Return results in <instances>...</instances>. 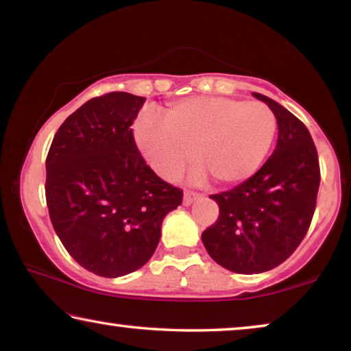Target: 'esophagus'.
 <instances>
[{
	"mask_svg": "<svg viewBox=\"0 0 351 351\" xmlns=\"http://www.w3.org/2000/svg\"><path fill=\"white\" fill-rule=\"evenodd\" d=\"M199 195L198 193H190V192H184V198H182V204L184 206H190L195 199H198Z\"/></svg>",
	"mask_w": 351,
	"mask_h": 351,
	"instance_id": "1",
	"label": "esophagus"
}]
</instances>
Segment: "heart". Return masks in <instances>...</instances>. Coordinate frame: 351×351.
<instances>
[{
	"instance_id": "1",
	"label": "heart",
	"mask_w": 351,
	"mask_h": 351,
	"mask_svg": "<svg viewBox=\"0 0 351 351\" xmlns=\"http://www.w3.org/2000/svg\"><path fill=\"white\" fill-rule=\"evenodd\" d=\"M277 119L260 102L219 96H198L167 106L164 119L144 112L134 138L150 167L173 180L195 159L201 167L192 180L209 173L223 186H234L257 173L272 147Z\"/></svg>"
}]
</instances>
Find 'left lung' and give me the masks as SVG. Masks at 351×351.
<instances>
[{"label": "left lung", "mask_w": 351, "mask_h": 351, "mask_svg": "<svg viewBox=\"0 0 351 351\" xmlns=\"http://www.w3.org/2000/svg\"><path fill=\"white\" fill-rule=\"evenodd\" d=\"M277 119V145L257 173L210 195L219 215L201 240L210 257L237 274H260L283 263L304 240L320 182L317 150L308 128L276 100L252 93Z\"/></svg>", "instance_id": "left-lung-1"}]
</instances>
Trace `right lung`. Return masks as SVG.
Wrapping results in <instances>:
<instances>
[{
  "label": "right lung",
  "instance_id": "obj_1",
  "mask_svg": "<svg viewBox=\"0 0 351 351\" xmlns=\"http://www.w3.org/2000/svg\"><path fill=\"white\" fill-rule=\"evenodd\" d=\"M145 97L108 93L62 123L46 158V203L71 257L100 277L142 268L182 190L162 181L136 147L133 125Z\"/></svg>",
  "mask_w": 351,
  "mask_h": 351
}]
</instances>
